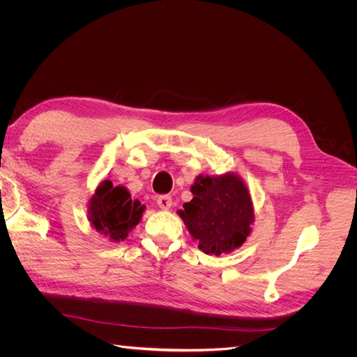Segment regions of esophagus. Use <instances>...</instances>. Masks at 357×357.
<instances>
[{"label":"esophagus","instance_id":"esophagus-1","mask_svg":"<svg viewBox=\"0 0 357 357\" xmlns=\"http://www.w3.org/2000/svg\"><path fill=\"white\" fill-rule=\"evenodd\" d=\"M156 202H158V205H159V208H162V210H169L171 205H172V198H171L169 195H160V197H158Z\"/></svg>","mask_w":357,"mask_h":357}]
</instances>
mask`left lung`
<instances>
[{"label": "left lung", "mask_w": 357, "mask_h": 357, "mask_svg": "<svg viewBox=\"0 0 357 357\" xmlns=\"http://www.w3.org/2000/svg\"><path fill=\"white\" fill-rule=\"evenodd\" d=\"M178 215L185 222L199 250L207 255L229 253L244 244L255 220L250 193L234 172L222 176H198Z\"/></svg>", "instance_id": "left-lung-1"}]
</instances>
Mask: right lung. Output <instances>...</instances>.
<instances>
[{"instance_id":"right-lung-1","label":"right lung","mask_w":357,"mask_h":357,"mask_svg":"<svg viewBox=\"0 0 357 357\" xmlns=\"http://www.w3.org/2000/svg\"><path fill=\"white\" fill-rule=\"evenodd\" d=\"M144 208L146 205L132 199L126 188L104 180L89 201V222L112 241H123L142 220Z\"/></svg>"}]
</instances>
